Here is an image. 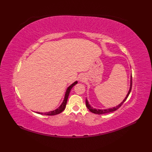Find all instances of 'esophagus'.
Returning <instances> with one entry per match:
<instances>
[{
	"instance_id": "1",
	"label": "esophagus",
	"mask_w": 152,
	"mask_h": 152,
	"mask_svg": "<svg viewBox=\"0 0 152 152\" xmlns=\"http://www.w3.org/2000/svg\"><path fill=\"white\" fill-rule=\"evenodd\" d=\"M84 78H82H82H80V81H82V82H83V80H84Z\"/></svg>"
}]
</instances>
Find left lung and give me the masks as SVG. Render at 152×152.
Masks as SVG:
<instances>
[{"mask_svg": "<svg viewBox=\"0 0 152 152\" xmlns=\"http://www.w3.org/2000/svg\"><path fill=\"white\" fill-rule=\"evenodd\" d=\"M131 88H132V76H131V81H130V88H129V91L127 93V95H126L125 98L124 99V101H123L120 104H118L117 106H115V107H113V108H108V109H96V108H93L92 106L89 104V103L88 102V100H86V106L87 108L89 109V110L90 112H91L92 113H94V114H107V113H110V112H114L116 110H118L120 106L124 104V102L127 100V97L129 95L131 91Z\"/></svg>", "mask_w": 152, "mask_h": 152, "instance_id": "left-lung-1", "label": "left lung"}]
</instances>
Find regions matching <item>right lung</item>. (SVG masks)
I'll return each mask as SVG.
<instances>
[{"label":"right lung","instance_id":"1","mask_svg":"<svg viewBox=\"0 0 152 152\" xmlns=\"http://www.w3.org/2000/svg\"><path fill=\"white\" fill-rule=\"evenodd\" d=\"M78 83V82L76 81L75 82H74L73 83H72L69 88H67L66 93H65V95H64V98L63 101L62 102V104L60 105V106L58 108L54 110L53 111H50V112H36V113L37 114H42V115H57V114H59L60 113L62 112L64 109L66 108V102H67V100H68V97H69V93L71 89H72L73 87L75 86L76 84Z\"/></svg>","mask_w":152,"mask_h":152}]
</instances>
